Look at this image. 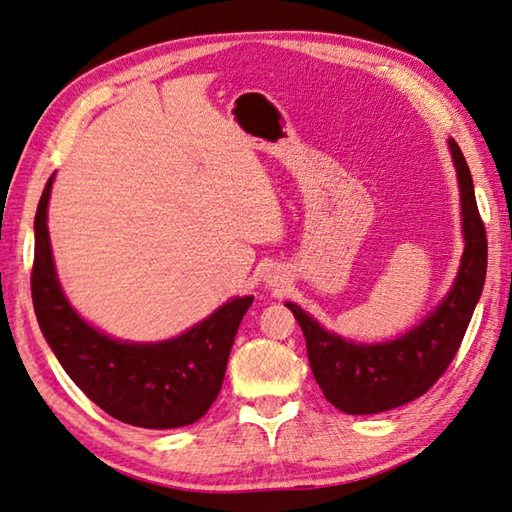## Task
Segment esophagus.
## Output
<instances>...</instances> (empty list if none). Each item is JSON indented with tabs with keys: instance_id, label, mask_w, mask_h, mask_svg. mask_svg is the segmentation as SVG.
<instances>
[{
	"instance_id": "1",
	"label": "esophagus",
	"mask_w": 512,
	"mask_h": 512,
	"mask_svg": "<svg viewBox=\"0 0 512 512\" xmlns=\"http://www.w3.org/2000/svg\"><path fill=\"white\" fill-rule=\"evenodd\" d=\"M265 283H267V287H271V289H278L280 283H283V280H280V278L274 274V271H271V274H267Z\"/></svg>"
}]
</instances>
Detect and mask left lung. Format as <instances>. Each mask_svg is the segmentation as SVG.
Wrapping results in <instances>:
<instances>
[{
	"instance_id": "1",
	"label": "left lung",
	"mask_w": 512,
	"mask_h": 512,
	"mask_svg": "<svg viewBox=\"0 0 512 512\" xmlns=\"http://www.w3.org/2000/svg\"><path fill=\"white\" fill-rule=\"evenodd\" d=\"M448 152L460 187L464 252L453 285L440 305L398 338L356 342L325 329L296 302H285L305 333L307 356L318 387L342 413L391 411L429 391L455 358L482 296L488 245L477 212L473 176L453 139H448Z\"/></svg>"
}]
</instances>
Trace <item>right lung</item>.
Here are the masks:
<instances>
[{"instance_id": "obj_1", "label": "right lung", "mask_w": 512, "mask_h": 512, "mask_svg": "<svg viewBox=\"0 0 512 512\" xmlns=\"http://www.w3.org/2000/svg\"><path fill=\"white\" fill-rule=\"evenodd\" d=\"M55 174L35 214L33 305L39 329L70 380L117 420L141 429H181L207 413L223 387L229 351L254 296L229 298L179 336L156 342L112 338L70 305L48 234Z\"/></svg>"}]
</instances>
